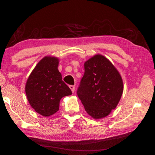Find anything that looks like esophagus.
I'll use <instances>...</instances> for the list:
<instances>
[{
	"label": "esophagus",
	"mask_w": 155,
	"mask_h": 155,
	"mask_svg": "<svg viewBox=\"0 0 155 155\" xmlns=\"http://www.w3.org/2000/svg\"><path fill=\"white\" fill-rule=\"evenodd\" d=\"M69 87H70V90H72V92H74V90H75V87H74V85H70Z\"/></svg>",
	"instance_id": "esophagus-1"
}]
</instances>
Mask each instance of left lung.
<instances>
[{"label":"left lung","instance_id":"1","mask_svg":"<svg viewBox=\"0 0 155 155\" xmlns=\"http://www.w3.org/2000/svg\"><path fill=\"white\" fill-rule=\"evenodd\" d=\"M84 67L77 96L89 115L95 119L103 118L116 107L121 98L122 78L111 63L101 54L91 57Z\"/></svg>","mask_w":155,"mask_h":155}]
</instances>
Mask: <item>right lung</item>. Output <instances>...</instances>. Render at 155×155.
Returning <instances> with one entry per match:
<instances>
[{"label": "right lung", "instance_id": "1", "mask_svg": "<svg viewBox=\"0 0 155 155\" xmlns=\"http://www.w3.org/2000/svg\"><path fill=\"white\" fill-rule=\"evenodd\" d=\"M58 64L57 58L44 57L34 68L26 83V94L31 106L45 117L59 111L60 100L72 94L62 80Z\"/></svg>", "mask_w": 155, "mask_h": 155}]
</instances>
